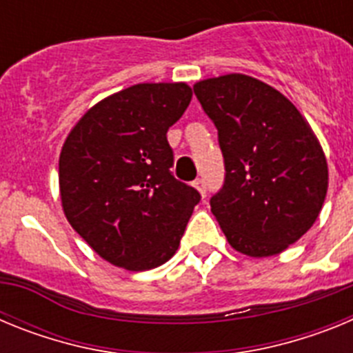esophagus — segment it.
Returning a JSON list of instances; mask_svg holds the SVG:
<instances>
[{
    "label": "esophagus",
    "instance_id": "esophagus-1",
    "mask_svg": "<svg viewBox=\"0 0 353 353\" xmlns=\"http://www.w3.org/2000/svg\"><path fill=\"white\" fill-rule=\"evenodd\" d=\"M192 185H194L196 189H198L199 194L203 196V198H205V196H207V183H205L203 179H196L194 182H192Z\"/></svg>",
    "mask_w": 353,
    "mask_h": 353
}]
</instances>
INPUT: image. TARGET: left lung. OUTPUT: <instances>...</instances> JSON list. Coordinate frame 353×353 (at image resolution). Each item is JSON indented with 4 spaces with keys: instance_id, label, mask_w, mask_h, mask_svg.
<instances>
[{
    "instance_id": "1",
    "label": "left lung",
    "mask_w": 353,
    "mask_h": 353,
    "mask_svg": "<svg viewBox=\"0 0 353 353\" xmlns=\"http://www.w3.org/2000/svg\"><path fill=\"white\" fill-rule=\"evenodd\" d=\"M194 95L217 129L226 170L212 214L239 252L279 254L322 210L329 187L322 146L299 109L254 77L199 81Z\"/></svg>"
}]
</instances>
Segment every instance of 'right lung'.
<instances>
[{"label": "right lung", "mask_w": 353, "mask_h": 353, "mask_svg": "<svg viewBox=\"0 0 353 353\" xmlns=\"http://www.w3.org/2000/svg\"><path fill=\"white\" fill-rule=\"evenodd\" d=\"M191 99L185 83L134 84L93 105L65 139V217L109 263L150 270L179 249L201 196L171 174L166 134Z\"/></svg>", "instance_id": "1"}]
</instances>
